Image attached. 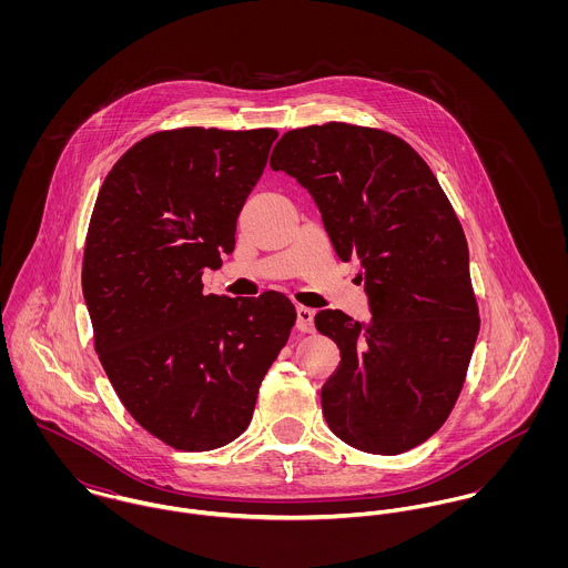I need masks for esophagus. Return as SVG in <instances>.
I'll return each mask as SVG.
<instances>
[{"instance_id":"obj_1","label":"esophagus","mask_w":568,"mask_h":568,"mask_svg":"<svg viewBox=\"0 0 568 568\" xmlns=\"http://www.w3.org/2000/svg\"><path fill=\"white\" fill-rule=\"evenodd\" d=\"M297 329L300 332H313L315 329V311L306 308V306H297Z\"/></svg>"}]
</instances>
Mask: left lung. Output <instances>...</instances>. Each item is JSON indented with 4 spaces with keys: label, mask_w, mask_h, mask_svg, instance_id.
Returning <instances> with one entry per match:
<instances>
[{
    "label": "left lung",
    "mask_w": 568,
    "mask_h": 568,
    "mask_svg": "<svg viewBox=\"0 0 568 568\" xmlns=\"http://www.w3.org/2000/svg\"><path fill=\"white\" fill-rule=\"evenodd\" d=\"M271 168L311 192L336 255L363 268L372 317H315L341 349L322 387L327 426L365 453L415 448L450 415L479 334L468 243L450 201L405 140L345 122L284 133Z\"/></svg>",
    "instance_id": "obj_1"
}]
</instances>
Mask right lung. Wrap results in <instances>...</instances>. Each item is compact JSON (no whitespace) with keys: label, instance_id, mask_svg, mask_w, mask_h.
<instances>
[{"label":"right lung","instance_id":"add662e5","mask_svg":"<svg viewBox=\"0 0 568 568\" xmlns=\"http://www.w3.org/2000/svg\"><path fill=\"white\" fill-rule=\"evenodd\" d=\"M277 131L185 126L129 149L89 221L82 295L122 405L176 450H214L251 422L295 325L288 297L205 295Z\"/></svg>","mask_w":568,"mask_h":568}]
</instances>
